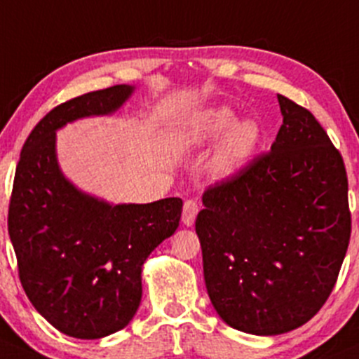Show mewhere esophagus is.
I'll return each instance as SVG.
<instances>
[{
	"mask_svg": "<svg viewBox=\"0 0 359 359\" xmlns=\"http://www.w3.org/2000/svg\"><path fill=\"white\" fill-rule=\"evenodd\" d=\"M198 211H199L198 203H196L194 199H187V201L184 203V213H182V222H184V225H187V227H191V225L194 224L196 215H198Z\"/></svg>",
	"mask_w": 359,
	"mask_h": 359,
	"instance_id": "esophagus-1",
	"label": "esophagus"
}]
</instances>
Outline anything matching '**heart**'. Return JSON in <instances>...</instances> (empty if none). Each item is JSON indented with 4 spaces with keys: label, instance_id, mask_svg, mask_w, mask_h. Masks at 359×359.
I'll return each instance as SVG.
<instances>
[{
    "label": "heart",
    "instance_id": "b5f03b06",
    "mask_svg": "<svg viewBox=\"0 0 359 359\" xmlns=\"http://www.w3.org/2000/svg\"><path fill=\"white\" fill-rule=\"evenodd\" d=\"M236 122V115L229 108H211L198 113L182 127L175 135L180 148H192L220 139ZM232 127V126H231ZM233 128V127H232ZM259 139V129L255 122H239L230 130L222 142L220 149L215 154L213 168L218 175H229L243 167L255 151Z\"/></svg>",
    "mask_w": 359,
    "mask_h": 359
}]
</instances>
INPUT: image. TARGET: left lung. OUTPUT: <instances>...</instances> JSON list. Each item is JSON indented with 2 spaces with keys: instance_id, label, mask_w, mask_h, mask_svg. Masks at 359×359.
Returning a JSON list of instances; mask_svg holds the SVG:
<instances>
[{
  "instance_id": "left-lung-1",
  "label": "left lung",
  "mask_w": 359,
  "mask_h": 359,
  "mask_svg": "<svg viewBox=\"0 0 359 359\" xmlns=\"http://www.w3.org/2000/svg\"><path fill=\"white\" fill-rule=\"evenodd\" d=\"M271 149L203 194L196 218L208 296L230 327L277 335L311 320L351 237L348 173L306 108L278 94Z\"/></svg>"
}]
</instances>
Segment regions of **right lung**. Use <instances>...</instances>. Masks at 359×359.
I'll return each instance as SVG.
<instances>
[{"mask_svg":"<svg viewBox=\"0 0 359 359\" xmlns=\"http://www.w3.org/2000/svg\"><path fill=\"white\" fill-rule=\"evenodd\" d=\"M130 93L120 84L55 107L29 134L15 170L8 233L18 278L34 308L70 337L100 339L130 322L141 303L142 263L182 215L180 198L110 206L60 172L56 129L115 111Z\"/></svg>","mask_w":359,"mask_h":359,"instance_id":"add662e5","label":"right lung"}]
</instances>
